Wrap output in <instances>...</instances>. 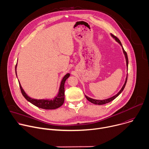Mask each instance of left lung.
<instances>
[{"mask_svg": "<svg viewBox=\"0 0 149 149\" xmlns=\"http://www.w3.org/2000/svg\"><path fill=\"white\" fill-rule=\"evenodd\" d=\"M111 36L116 40V42H118V44L121 46V47H122L123 52V54H124V56H125V61H126V66H127V75H126V78H125V80L124 84V85L123 86L122 88H121V90H120V91H118V93L117 94L114 95V96H113V97H110V98H107V99H104V100H96V99H93V98H90V97H88V96L85 95V96H86V98H87L90 102H92V103H93V104H96V105H103V104H105L109 103V102L112 101L113 100H114L116 98H117V97L121 93V92L123 91V90H124V87H125V84H126V82H127V75H128V74H127V71H128V64H129L128 56H127V54L126 52L124 51V48H123V46H122V44H121V43L120 40L117 37H116L114 35L111 34Z\"/></svg>", "mask_w": 149, "mask_h": 149, "instance_id": "8db88e82", "label": "left lung"}]
</instances>
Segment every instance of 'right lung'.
Segmentation results:
<instances>
[{"label":"right lung","mask_w":149,"mask_h":149,"mask_svg":"<svg viewBox=\"0 0 149 149\" xmlns=\"http://www.w3.org/2000/svg\"><path fill=\"white\" fill-rule=\"evenodd\" d=\"M17 63L15 67V72L16 75L17 77V73H16V68H17ZM70 76V73H67L61 80L60 86L59 88V91L58 93V94L52 100L51 99H35L30 97L27 95V94L25 93L23 88L21 86V84L19 81L20 88L22 92V95L25 98V99L33 104L34 105L36 106L38 108L45 109V110H54L56 109H58L63 104L65 99V89H64V84L65 82L67 80V79Z\"/></svg>","instance_id":"obj_1"}]
</instances>
